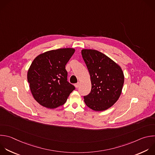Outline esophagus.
<instances>
[{"label":"esophagus","instance_id":"34e87169","mask_svg":"<svg viewBox=\"0 0 155 155\" xmlns=\"http://www.w3.org/2000/svg\"><path fill=\"white\" fill-rule=\"evenodd\" d=\"M79 85H80V83H75V87H76V88L78 87Z\"/></svg>","mask_w":155,"mask_h":155}]
</instances>
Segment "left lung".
I'll use <instances>...</instances> for the list:
<instances>
[{
    "label": "left lung",
    "mask_w": 155,
    "mask_h": 155,
    "mask_svg": "<svg viewBox=\"0 0 155 155\" xmlns=\"http://www.w3.org/2000/svg\"><path fill=\"white\" fill-rule=\"evenodd\" d=\"M81 55L92 84L90 93L83 97L85 104L96 111L106 110L115 104L121 94L124 73L119 66L97 50L83 49Z\"/></svg>",
    "instance_id": "1"
}]
</instances>
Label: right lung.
<instances>
[{
    "mask_svg": "<svg viewBox=\"0 0 155 155\" xmlns=\"http://www.w3.org/2000/svg\"><path fill=\"white\" fill-rule=\"evenodd\" d=\"M75 52L71 48L50 50L32 62L27 80L34 98L42 106L54 109L63 105L75 89L68 81L66 65Z\"/></svg>",
    "mask_w": 155,
    "mask_h": 155,
    "instance_id": "add662e5",
    "label": "right lung"
}]
</instances>
